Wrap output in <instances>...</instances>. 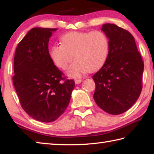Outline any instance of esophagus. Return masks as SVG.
Here are the masks:
<instances>
[{"label":"esophagus","instance_id":"34e87169","mask_svg":"<svg viewBox=\"0 0 154 154\" xmlns=\"http://www.w3.org/2000/svg\"><path fill=\"white\" fill-rule=\"evenodd\" d=\"M82 82V79H78L75 80V83H76V84H79V83H80Z\"/></svg>","mask_w":154,"mask_h":154}]
</instances>
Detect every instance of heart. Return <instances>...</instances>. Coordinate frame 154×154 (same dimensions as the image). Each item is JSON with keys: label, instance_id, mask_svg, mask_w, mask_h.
I'll list each match as a JSON object with an SVG mask.
<instances>
[{"label": "heart", "instance_id": "heart-1", "mask_svg": "<svg viewBox=\"0 0 154 154\" xmlns=\"http://www.w3.org/2000/svg\"><path fill=\"white\" fill-rule=\"evenodd\" d=\"M62 44L51 46L50 57L60 69L65 70L72 60L76 59L67 71L71 77H79L83 73L102 67L108 57L109 41L100 30L70 32L61 38Z\"/></svg>", "mask_w": 154, "mask_h": 154}]
</instances>
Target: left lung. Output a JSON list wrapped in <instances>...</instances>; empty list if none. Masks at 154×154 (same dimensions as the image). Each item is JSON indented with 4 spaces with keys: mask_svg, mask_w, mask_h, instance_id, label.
<instances>
[{
    "mask_svg": "<svg viewBox=\"0 0 154 154\" xmlns=\"http://www.w3.org/2000/svg\"><path fill=\"white\" fill-rule=\"evenodd\" d=\"M102 30L109 38V51L105 64L92 76L94 99L106 113L118 115L139 98L144 63L131 33L113 24H103Z\"/></svg>",
    "mask_w": 154,
    "mask_h": 154,
    "instance_id": "8db88e82",
    "label": "left lung"
}]
</instances>
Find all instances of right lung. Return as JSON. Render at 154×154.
I'll return each instance as SVG.
<instances>
[{
  "mask_svg": "<svg viewBox=\"0 0 154 154\" xmlns=\"http://www.w3.org/2000/svg\"><path fill=\"white\" fill-rule=\"evenodd\" d=\"M56 28H33L18 43L13 77L22 109L30 117L51 122L66 110L75 87L54 64L48 43Z\"/></svg>",
  "mask_w": 154,
  "mask_h": 154,
  "instance_id": "1",
  "label": "right lung"
}]
</instances>
